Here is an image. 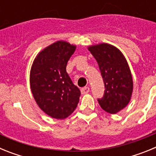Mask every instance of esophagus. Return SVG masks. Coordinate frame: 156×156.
Wrapping results in <instances>:
<instances>
[{
	"label": "esophagus",
	"mask_w": 156,
	"mask_h": 156,
	"mask_svg": "<svg viewBox=\"0 0 156 156\" xmlns=\"http://www.w3.org/2000/svg\"><path fill=\"white\" fill-rule=\"evenodd\" d=\"M89 91H90V88L88 87H83L81 89V93H82V94L89 93Z\"/></svg>",
	"instance_id": "esophagus-1"
}]
</instances>
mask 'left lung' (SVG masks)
<instances>
[{
    "label": "left lung",
    "instance_id": "8db88e82",
    "mask_svg": "<svg viewBox=\"0 0 156 156\" xmlns=\"http://www.w3.org/2000/svg\"><path fill=\"white\" fill-rule=\"evenodd\" d=\"M98 64L105 84L104 95L98 98L101 108L111 114L124 108L130 101L133 79L126 58L122 52L108 44L88 48Z\"/></svg>",
    "mask_w": 156,
    "mask_h": 156
}]
</instances>
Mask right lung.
I'll use <instances>...</instances> for the list:
<instances>
[{
	"instance_id": "obj_1",
	"label": "right lung",
	"mask_w": 156,
	"mask_h": 156,
	"mask_svg": "<svg viewBox=\"0 0 156 156\" xmlns=\"http://www.w3.org/2000/svg\"><path fill=\"white\" fill-rule=\"evenodd\" d=\"M75 50V45L57 41L40 52L32 65V94L40 108L52 118L66 119L79 103L80 90L66 72L67 62Z\"/></svg>"
}]
</instances>
